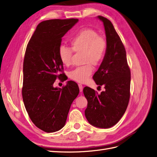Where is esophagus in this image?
<instances>
[{"mask_svg":"<svg viewBox=\"0 0 157 157\" xmlns=\"http://www.w3.org/2000/svg\"><path fill=\"white\" fill-rule=\"evenodd\" d=\"M78 87H79V90L80 92H82L83 90V86L82 84H78Z\"/></svg>","mask_w":157,"mask_h":157,"instance_id":"1","label":"esophagus"}]
</instances>
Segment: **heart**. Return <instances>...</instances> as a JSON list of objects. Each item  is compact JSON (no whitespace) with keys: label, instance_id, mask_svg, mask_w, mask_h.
I'll return each instance as SVG.
<instances>
[{"label":"heart","instance_id":"heart-1","mask_svg":"<svg viewBox=\"0 0 157 157\" xmlns=\"http://www.w3.org/2000/svg\"><path fill=\"white\" fill-rule=\"evenodd\" d=\"M70 44L73 51L84 53L83 62L86 64L70 71L69 77L77 82L84 83L93 73L91 64L98 66L103 60L106 51V41L95 30L84 29L73 37ZM72 50L63 45L59 47L58 56L64 66H69L71 64Z\"/></svg>","mask_w":157,"mask_h":157}]
</instances>
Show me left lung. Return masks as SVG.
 Segmentation results:
<instances>
[{
	"instance_id": "left-lung-1",
	"label": "left lung",
	"mask_w": 157,
	"mask_h": 157,
	"mask_svg": "<svg viewBox=\"0 0 157 157\" xmlns=\"http://www.w3.org/2000/svg\"><path fill=\"white\" fill-rule=\"evenodd\" d=\"M105 27L106 51L93 78L99 87L105 86L100 94L88 86L83 93L88 101L85 116L95 127L110 128L120 120L130 98L131 71L125 48L111 21L97 16Z\"/></svg>"
}]
</instances>
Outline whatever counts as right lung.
Returning <instances> with one entry per match:
<instances>
[{
    "mask_svg": "<svg viewBox=\"0 0 157 157\" xmlns=\"http://www.w3.org/2000/svg\"><path fill=\"white\" fill-rule=\"evenodd\" d=\"M77 19L43 21L26 47L23 63L22 95L27 113L34 125L46 132L60 130L66 124L73 101L79 93L77 84L67 81L63 88L53 84L63 69L58 56L62 37Z\"/></svg>",
    "mask_w": 157,
    "mask_h": 157,
    "instance_id": "right-lung-1",
    "label": "right lung"
}]
</instances>
